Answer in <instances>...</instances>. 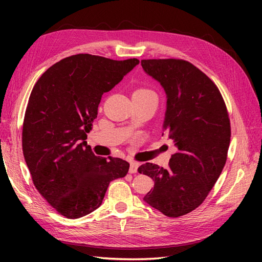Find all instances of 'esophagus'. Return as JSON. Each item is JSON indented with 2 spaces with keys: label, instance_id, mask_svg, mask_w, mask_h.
<instances>
[{
  "label": "esophagus",
  "instance_id": "obj_1",
  "mask_svg": "<svg viewBox=\"0 0 262 262\" xmlns=\"http://www.w3.org/2000/svg\"><path fill=\"white\" fill-rule=\"evenodd\" d=\"M138 167H139V164L138 163H131L130 164V168H129V172L130 173H136L138 171Z\"/></svg>",
  "mask_w": 262,
  "mask_h": 262
}]
</instances>
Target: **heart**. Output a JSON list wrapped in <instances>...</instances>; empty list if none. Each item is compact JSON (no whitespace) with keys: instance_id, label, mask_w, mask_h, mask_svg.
I'll return each instance as SVG.
<instances>
[{"instance_id":"heart-1","label":"heart","mask_w":262,"mask_h":262,"mask_svg":"<svg viewBox=\"0 0 262 262\" xmlns=\"http://www.w3.org/2000/svg\"><path fill=\"white\" fill-rule=\"evenodd\" d=\"M134 94H140V95H154L153 92H150L149 90H146V89H139V90H137L136 92H134Z\"/></svg>"}]
</instances>
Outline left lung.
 <instances>
[{"label": "left lung", "instance_id": "obj_1", "mask_svg": "<svg viewBox=\"0 0 262 262\" xmlns=\"http://www.w3.org/2000/svg\"><path fill=\"white\" fill-rule=\"evenodd\" d=\"M144 72L165 91L162 136L176 152L167 169L152 163L139 172L153 179L144 201L169 217L193 211L215 185L226 163L231 123L223 97L210 78L184 60H142Z\"/></svg>", "mask_w": 262, "mask_h": 262}]
</instances>
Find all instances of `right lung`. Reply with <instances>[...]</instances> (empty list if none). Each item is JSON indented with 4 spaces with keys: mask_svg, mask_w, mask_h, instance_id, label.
<instances>
[{
    "mask_svg": "<svg viewBox=\"0 0 262 262\" xmlns=\"http://www.w3.org/2000/svg\"><path fill=\"white\" fill-rule=\"evenodd\" d=\"M139 62L75 54L50 67L31 91L24 157L39 193L63 216L78 219L98 209L109 182L128 173V162L96 156L85 140L102 94Z\"/></svg>",
    "mask_w": 262,
    "mask_h": 262,
    "instance_id": "right-lung-1",
    "label": "right lung"
}]
</instances>
